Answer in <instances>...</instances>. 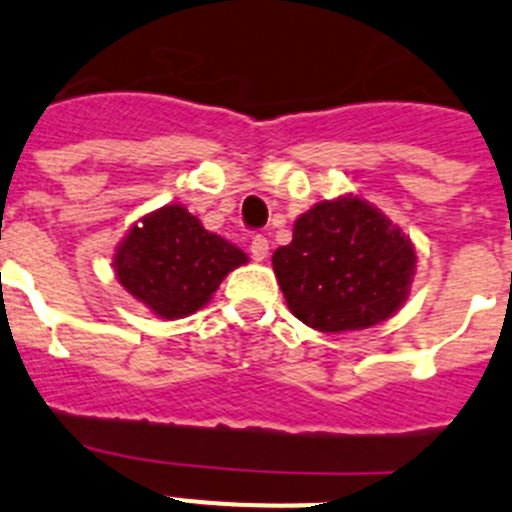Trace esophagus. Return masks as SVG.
<instances>
[{
  "label": "esophagus",
  "instance_id": "1",
  "mask_svg": "<svg viewBox=\"0 0 512 512\" xmlns=\"http://www.w3.org/2000/svg\"><path fill=\"white\" fill-rule=\"evenodd\" d=\"M250 252L257 262H262L267 257V252H270V242H267L262 234H257V237H252V242H250Z\"/></svg>",
  "mask_w": 512,
  "mask_h": 512
}]
</instances>
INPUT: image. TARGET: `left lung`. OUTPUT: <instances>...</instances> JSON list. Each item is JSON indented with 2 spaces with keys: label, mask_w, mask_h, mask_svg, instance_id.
<instances>
[{
  "label": "left lung",
  "mask_w": 512,
  "mask_h": 512,
  "mask_svg": "<svg viewBox=\"0 0 512 512\" xmlns=\"http://www.w3.org/2000/svg\"><path fill=\"white\" fill-rule=\"evenodd\" d=\"M411 237L362 196L344 193L313 204L278 247L273 270L285 303L316 331L342 334L388 321L416 278Z\"/></svg>",
  "instance_id": "left-lung-1"
}]
</instances>
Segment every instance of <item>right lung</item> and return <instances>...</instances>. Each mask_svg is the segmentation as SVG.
Here are the masks:
<instances>
[{
    "label": "right lung",
    "instance_id": "1",
    "mask_svg": "<svg viewBox=\"0 0 512 512\" xmlns=\"http://www.w3.org/2000/svg\"><path fill=\"white\" fill-rule=\"evenodd\" d=\"M250 257L209 232L183 204L140 216L114 247L112 267L137 303L158 319H186L214 298L232 270Z\"/></svg>",
    "mask_w": 512,
    "mask_h": 512
}]
</instances>
